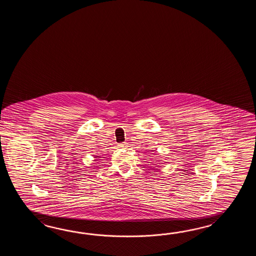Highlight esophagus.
<instances>
[{"label":"esophagus","instance_id":"34e87169","mask_svg":"<svg viewBox=\"0 0 256 256\" xmlns=\"http://www.w3.org/2000/svg\"><path fill=\"white\" fill-rule=\"evenodd\" d=\"M127 144H127V142H122V144H119V146L126 147V146H127Z\"/></svg>","mask_w":256,"mask_h":256}]
</instances>
